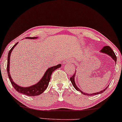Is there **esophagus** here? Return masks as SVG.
Returning <instances> with one entry per match:
<instances>
[{
	"instance_id": "esophagus-1",
	"label": "esophagus",
	"mask_w": 122,
	"mask_h": 122,
	"mask_svg": "<svg viewBox=\"0 0 122 122\" xmlns=\"http://www.w3.org/2000/svg\"><path fill=\"white\" fill-rule=\"evenodd\" d=\"M66 62H68L69 64H71V63H72V62L71 60H69V61H67V62H64V64H66Z\"/></svg>"
}]
</instances>
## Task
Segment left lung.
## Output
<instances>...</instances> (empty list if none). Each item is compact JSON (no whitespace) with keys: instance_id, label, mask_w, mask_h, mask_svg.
<instances>
[{"instance_id":"obj_1","label":"left lung","mask_w":122,"mask_h":122,"mask_svg":"<svg viewBox=\"0 0 122 122\" xmlns=\"http://www.w3.org/2000/svg\"><path fill=\"white\" fill-rule=\"evenodd\" d=\"M100 52H101V53H105V54H106V55H109V56H110L114 60V61L115 62V64H116V62H117V57H116V55H115V54L114 52L112 50V49L111 48L109 47V46H105L102 48V50L100 51ZM75 74H76V71H75V72L74 73V74L70 78V81L71 82L72 86H73V87L75 88V89H76V90L78 91H80L81 92V93L83 94V95H88V96H93V95H98V94H100V93H102L104 92L106 90V89H107V88L108 87V86H107L106 87V88H105L104 90L102 91H101L98 92H96V93H85V92H83L82 91H81V89H80L79 88L77 87V86L76 85V84H75Z\"/></svg>"}]
</instances>
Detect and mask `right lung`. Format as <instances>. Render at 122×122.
<instances>
[{"instance_id":"add662e5","label":"right lung","mask_w":122,"mask_h":122,"mask_svg":"<svg viewBox=\"0 0 122 122\" xmlns=\"http://www.w3.org/2000/svg\"><path fill=\"white\" fill-rule=\"evenodd\" d=\"M37 38H38L37 37H27V38H26V39H37ZM18 42L16 43V44L12 47V48L10 49V51H9L8 55L7 70L9 79H10V83H11L12 85L14 87V88L20 93H22L24 94V95L29 96H35L41 95V94L43 93V92L47 89L48 86L49 82H50V81L51 77L52 72H53L55 70H56L57 69L60 68L61 66V65L58 64L56 66H52V67H49V68L46 70V71L45 72V73H44V74L42 78H41V79L35 84H34V85H32L27 87H21V86L17 85V84L14 82L13 79H12L11 76H10V57L12 51H13L14 48L16 47L17 44H18Z\"/></svg>"}]
</instances>
